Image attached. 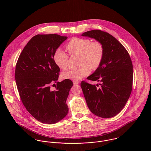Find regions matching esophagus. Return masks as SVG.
<instances>
[{"label":"esophagus","mask_w":151,"mask_h":151,"mask_svg":"<svg viewBox=\"0 0 151 151\" xmlns=\"http://www.w3.org/2000/svg\"><path fill=\"white\" fill-rule=\"evenodd\" d=\"M73 82L74 85H78L79 84V82L78 81H77V80H74Z\"/></svg>","instance_id":"1"}]
</instances>
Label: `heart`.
Listing matches in <instances>:
<instances>
[{
    "instance_id": "1",
    "label": "heart",
    "mask_w": 151,
    "mask_h": 151,
    "mask_svg": "<svg viewBox=\"0 0 151 151\" xmlns=\"http://www.w3.org/2000/svg\"><path fill=\"white\" fill-rule=\"evenodd\" d=\"M66 48L71 55H80V64L78 68H70L62 73L64 79L78 80L87 76L90 73V68H97L102 63L105 49L99 41H93L88 38H74L66 45ZM53 61L59 68L65 69L68 65V55L59 47L53 54Z\"/></svg>"
}]
</instances>
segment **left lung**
<instances>
[{"mask_svg":"<svg viewBox=\"0 0 151 151\" xmlns=\"http://www.w3.org/2000/svg\"><path fill=\"white\" fill-rule=\"evenodd\" d=\"M81 36L95 39L104 45L102 63L88 80L100 82L92 85L82 81L81 86L90 111L102 118L119 113L129 98L132 86L133 70L129 54L123 45L108 32L91 30Z\"/></svg>","mask_w":151,"mask_h":151,"instance_id":"8db88e82","label":"left lung"}]
</instances>
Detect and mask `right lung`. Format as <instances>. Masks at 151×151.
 I'll return each mask as SVG.
<instances>
[{
    "label": "right lung",
    "instance_id": "add662e5",
    "mask_svg": "<svg viewBox=\"0 0 151 151\" xmlns=\"http://www.w3.org/2000/svg\"><path fill=\"white\" fill-rule=\"evenodd\" d=\"M67 37L37 35L25 46L17 60L15 80L22 102L39 122L52 124L65 118L68 111L66 100L73 82H57L60 68L53 61L55 50ZM56 82L55 90L50 84Z\"/></svg>",
    "mask_w": 151,
    "mask_h": 151
}]
</instances>
